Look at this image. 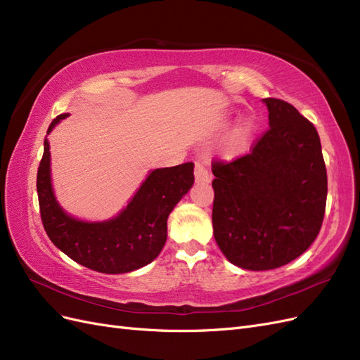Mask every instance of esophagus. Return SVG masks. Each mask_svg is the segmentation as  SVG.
Returning a JSON list of instances; mask_svg holds the SVG:
<instances>
[{"label":"esophagus","instance_id":"1","mask_svg":"<svg viewBox=\"0 0 360 360\" xmlns=\"http://www.w3.org/2000/svg\"><path fill=\"white\" fill-rule=\"evenodd\" d=\"M195 180H197L198 183H207L210 181V174H209V169H207L202 163L197 162L195 163Z\"/></svg>","mask_w":360,"mask_h":360}]
</instances>
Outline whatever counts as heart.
Segmentation results:
<instances>
[{
  "label": "heart",
  "instance_id": "1",
  "mask_svg": "<svg viewBox=\"0 0 360 360\" xmlns=\"http://www.w3.org/2000/svg\"><path fill=\"white\" fill-rule=\"evenodd\" d=\"M258 122L254 115H243L233 127L230 136L225 144V155L238 156L249 148L252 138L257 134Z\"/></svg>",
  "mask_w": 360,
  "mask_h": 360
}]
</instances>
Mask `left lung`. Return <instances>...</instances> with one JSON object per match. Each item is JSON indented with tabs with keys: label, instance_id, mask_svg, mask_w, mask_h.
<instances>
[{
	"label": "left lung",
	"instance_id": "left-lung-1",
	"mask_svg": "<svg viewBox=\"0 0 360 360\" xmlns=\"http://www.w3.org/2000/svg\"><path fill=\"white\" fill-rule=\"evenodd\" d=\"M270 129L249 155L213 165V234L246 270L288 264L319 236L328 174L317 129L292 105L263 99Z\"/></svg>",
	"mask_w": 360,
	"mask_h": 360
}]
</instances>
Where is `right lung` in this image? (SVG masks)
Returning <instances> with one entry per match:
<instances>
[{"mask_svg":"<svg viewBox=\"0 0 360 360\" xmlns=\"http://www.w3.org/2000/svg\"><path fill=\"white\" fill-rule=\"evenodd\" d=\"M69 114L51 123L48 135ZM193 186V163L151 169L127 205L106 221H82L57 201L51 177L49 141L43 143L37 171V195L43 226L51 242L76 263L108 275L144 267L167 242V221L177 202Z\"/></svg>","mask_w":360,"mask_h":360,"instance_id":"obj_1","label":"right lung"}]
</instances>
